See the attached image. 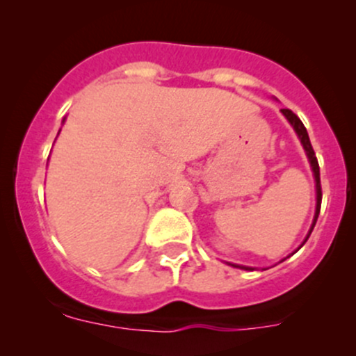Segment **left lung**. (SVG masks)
<instances>
[{"mask_svg":"<svg viewBox=\"0 0 356 356\" xmlns=\"http://www.w3.org/2000/svg\"><path fill=\"white\" fill-rule=\"evenodd\" d=\"M282 113H284V117L288 118L291 122V125L294 127V131H296V134L300 136L301 139V145H303L305 152H307V156L308 160H310V165H312V170H314V175H315V182H317V210H315V218H314V224H312V229L310 232H308L307 239L310 238L312 231H314L315 227V222H317L318 218V213H321V204H322V188H321V168H318V161H317V156H315V152L314 148H312V143H310V138H308V132L307 129H305L303 122L298 118L296 113H293L289 108H282ZM307 239L303 241V245L307 243ZM234 267H239V265H234ZM239 268H245V270H253V268L250 267H239Z\"/></svg>","mask_w":356,"mask_h":356,"instance_id":"left-lung-1","label":"left lung"}]
</instances>
